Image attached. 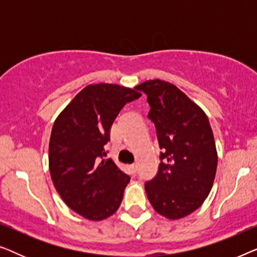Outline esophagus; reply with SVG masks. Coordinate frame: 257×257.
Returning <instances> with one entry per match:
<instances>
[{"mask_svg": "<svg viewBox=\"0 0 257 257\" xmlns=\"http://www.w3.org/2000/svg\"><path fill=\"white\" fill-rule=\"evenodd\" d=\"M130 171H131L132 174H136L137 173V164L130 165Z\"/></svg>", "mask_w": 257, "mask_h": 257, "instance_id": "esophagus-1", "label": "esophagus"}]
</instances>
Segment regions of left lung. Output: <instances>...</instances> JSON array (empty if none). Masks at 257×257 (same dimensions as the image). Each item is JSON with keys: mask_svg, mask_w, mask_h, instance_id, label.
Instances as JSON below:
<instances>
[{"mask_svg": "<svg viewBox=\"0 0 257 257\" xmlns=\"http://www.w3.org/2000/svg\"><path fill=\"white\" fill-rule=\"evenodd\" d=\"M147 96L156 125L160 164L145 191L160 215L177 220L202 205L212 189L217 153L208 118L173 84L147 80L136 86Z\"/></svg>", "mask_w": 257, "mask_h": 257, "instance_id": "left-lung-1", "label": "left lung"}]
</instances>
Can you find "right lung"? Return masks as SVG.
Listing matches in <instances>:
<instances>
[{
    "label": "right lung",
    "instance_id": "add662e5",
    "mask_svg": "<svg viewBox=\"0 0 257 257\" xmlns=\"http://www.w3.org/2000/svg\"><path fill=\"white\" fill-rule=\"evenodd\" d=\"M140 96L136 87L87 85L54 122L49 143L52 182L63 201L85 219H106L120 206L130 177L104 159V146L121 108Z\"/></svg>",
    "mask_w": 257,
    "mask_h": 257
}]
</instances>
